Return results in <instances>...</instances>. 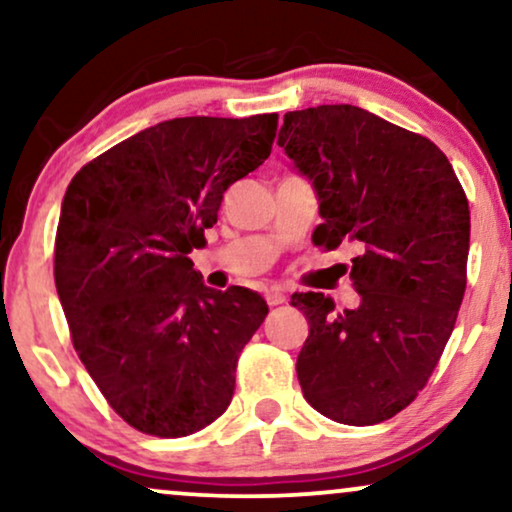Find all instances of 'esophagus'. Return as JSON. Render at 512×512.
Returning a JSON list of instances; mask_svg holds the SVG:
<instances>
[{
	"label": "esophagus",
	"mask_w": 512,
	"mask_h": 512,
	"mask_svg": "<svg viewBox=\"0 0 512 512\" xmlns=\"http://www.w3.org/2000/svg\"><path fill=\"white\" fill-rule=\"evenodd\" d=\"M265 300H268L270 307H275V305H282L286 296H284L282 289H270V291H265Z\"/></svg>",
	"instance_id": "obj_1"
}]
</instances>
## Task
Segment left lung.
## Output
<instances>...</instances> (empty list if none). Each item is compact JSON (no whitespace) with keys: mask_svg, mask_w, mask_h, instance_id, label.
<instances>
[{"mask_svg":"<svg viewBox=\"0 0 512 512\" xmlns=\"http://www.w3.org/2000/svg\"><path fill=\"white\" fill-rule=\"evenodd\" d=\"M277 144L310 181L317 247L354 242L359 305L293 293L310 335L296 361L305 401L338 424L391 419L424 389L466 289L471 212L431 139L352 104L289 111Z\"/></svg>","mask_w":512,"mask_h":512,"instance_id":"obj_1","label":"left lung"}]
</instances>
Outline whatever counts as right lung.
<instances>
[{
  "instance_id": "right-lung-1",
  "label": "right lung",
  "mask_w": 512,
  "mask_h": 512,
  "mask_svg": "<svg viewBox=\"0 0 512 512\" xmlns=\"http://www.w3.org/2000/svg\"><path fill=\"white\" fill-rule=\"evenodd\" d=\"M277 114L186 116L81 167L55 235V289L74 349L137 431L181 438L233 401L237 356L263 324L261 293L209 289L188 258L223 193L270 156Z\"/></svg>"
}]
</instances>
